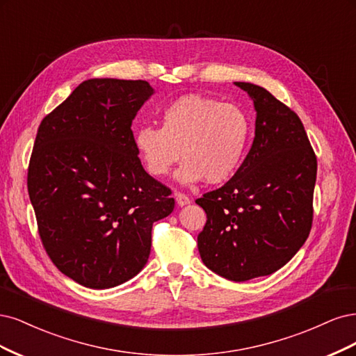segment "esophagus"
Wrapping results in <instances>:
<instances>
[{
	"mask_svg": "<svg viewBox=\"0 0 356 356\" xmlns=\"http://www.w3.org/2000/svg\"><path fill=\"white\" fill-rule=\"evenodd\" d=\"M176 202H177L179 207H183V205L191 204V198L188 197V195H185V193L177 192V193H176Z\"/></svg>",
	"mask_w": 356,
	"mask_h": 356,
	"instance_id": "34e87169",
	"label": "esophagus"
}]
</instances>
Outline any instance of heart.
<instances>
[{
	"mask_svg": "<svg viewBox=\"0 0 356 356\" xmlns=\"http://www.w3.org/2000/svg\"><path fill=\"white\" fill-rule=\"evenodd\" d=\"M159 125H142L134 131V149L152 177H165L185 159L179 180L222 183L243 163L251 137L248 113L235 103L188 95L168 103Z\"/></svg>",
	"mask_w": 356,
	"mask_h": 356,
	"instance_id": "heart-1",
	"label": "heart"
}]
</instances>
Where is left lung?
<instances>
[{
	"label": "left lung",
	"mask_w": 356,
	"mask_h": 356,
	"mask_svg": "<svg viewBox=\"0 0 356 356\" xmlns=\"http://www.w3.org/2000/svg\"><path fill=\"white\" fill-rule=\"evenodd\" d=\"M253 99L256 136L231 180L198 198L204 265L231 281L266 277L300 250L314 220L316 155L297 113L268 90L235 83Z\"/></svg>",
	"instance_id": "obj_1"
}]
</instances>
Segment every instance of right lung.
<instances>
[{"label": "right lung", "instance_id": "1", "mask_svg": "<svg viewBox=\"0 0 356 356\" xmlns=\"http://www.w3.org/2000/svg\"><path fill=\"white\" fill-rule=\"evenodd\" d=\"M152 93L143 79H87L38 127L28 193L41 243L57 269L88 289L139 273L154 222L175 209L133 142L131 122Z\"/></svg>", "mask_w": 356, "mask_h": 356}]
</instances>
